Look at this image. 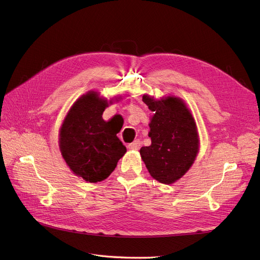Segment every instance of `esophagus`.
<instances>
[{
	"mask_svg": "<svg viewBox=\"0 0 260 260\" xmlns=\"http://www.w3.org/2000/svg\"><path fill=\"white\" fill-rule=\"evenodd\" d=\"M128 147H129L130 149H139V148L141 147V141H140V140L133 141L132 143H130V144L128 145Z\"/></svg>",
	"mask_w": 260,
	"mask_h": 260,
	"instance_id": "esophagus-1",
	"label": "esophagus"
}]
</instances>
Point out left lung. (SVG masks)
I'll return each instance as SVG.
<instances>
[{
	"instance_id": "1",
	"label": "left lung",
	"mask_w": 260,
	"mask_h": 260,
	"mask_svg": "<svg viewBox=\"0 0 260 260\" xmlns=\"http://www.w3.org/2000/svg\"><path fill=\"white\" fill-rule=\"evenodd\" d=\"M154 113L149 123V146L140 149L151 176L165 184L176 182L190 169L199 152V135L194 118L183 101L168 96L156 101L143 96Z\"/></svg>"
}]
</instances>
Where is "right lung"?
<instances>
[{"mask_svg": "<svg viewBox=\"0 0 260 260\" xmlns=\"http://www.w3.org/2000/svg\"><path fill=\"white\" fill-rule=\"evenodd\" d=\"M108 102L96 92L81 96L70 108L59 131V147L74 174L91 183L112 174L127 148L117 138V127L102 115Z\"/></svg>", "mask_w": 260, "mask_h": 260, "instance_id": "add662e5", "label": "right lung"}]
</instances>
